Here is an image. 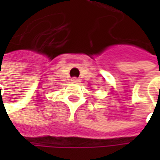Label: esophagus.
Instances as JSON below:
<instances>
[{
  "label": "esophagus",
  "mask_w": 160,
  "mask_h": 160,
  "mask_svg": "<svg viewBox=\"0 0 160 160\" xmlns=\"http://www.w3.org/2000/svg\"><path fill=\"white\" fill-rule=\"evenodd\" d=\"M71 81L74 82V83H78V82H80V80H79L78 78H72V79H71Z\"/></svg>",
  "instance_id": "esophagus-1"
}]
</instances>
